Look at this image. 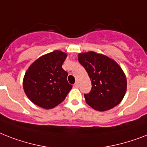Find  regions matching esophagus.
Instances as JSON below:
<instances>
[{"mask_svg":"<svg viewBox=\"0 0 147 147\" xmlns=\"http://www.w3.org/2000/svg\"><path fill=\"white\" fill-rule=\"evenodd\" d=\"M74 86H75V88H78V82H76V84H74Z\"/></svg>","mask_w":147,"mask_h":147,"instance_id":"1","label":"esophagus"}]
</instances>
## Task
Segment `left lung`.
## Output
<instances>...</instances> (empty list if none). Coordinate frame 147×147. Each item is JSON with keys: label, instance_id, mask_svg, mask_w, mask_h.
<instances>
[{"label": "left lung", "instance_id": "obj_1", "mask_svg": "<svg viewBox=\"0 0 147 147\" xmlns=\"http://www.w3.org/2000/svg\"><path fill=\"white\" fill-rule=\"evenodd\" d=\"M78 61L85 69L92 88L84 98L90 107L106 111L120 103L127 89V80L116 62L93 51L79 53Z\"/></svg>", "mask_w": 147, "mask_h": 147}]
</instances>
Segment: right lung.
I'll return each mask as SVG.
<instances>
[{
    "label": "right lung",
    "mask_w": 147,
    "mask_h": 147,
    "mask_svg": "<svg viewBox=\"0 0 147 147\" xmlns=\"http://www.w3.org/2000/svg\"><path fill=\"white\" fill-rule=\"evenodd\" d=\"M67 54L54 51L39 57L28 68L23 79L28 98L37 106L52 109L63 102L72 88L62 68Z\"/></svg>",
    "instance_id": "1"
}]
</instances>
